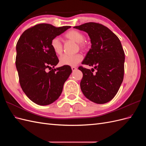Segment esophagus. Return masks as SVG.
<instances>
[{
    "instance_id": "obj_1",
    "label": "esophagus",
    "mask_w": 146,
    "mask_h": 146,
    "mask_svg": "<svg viewBox=\"0 0 146 146\" xmlns=\"http://www.w3.org/2000/svg\"><path fill=\"white\" fill-rule=\"evenodd\" d=\"M71 69L72 70V71H75V70H77V68H76V67H72Z\"/></svg>"
}]
</instances>
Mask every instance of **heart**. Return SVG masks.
I'll list each match as a JSON object with an SVG mask.
<instances>
[{
    "mask_svg": "<svg viewBox=\"0 0 146 146\" xmlns=\"http://www.w3.org/2000/svg\"><path fill=\"white\" fill-rule=\"evenodd\" d=\"M64 38L69 40H71L77 43L78 47L82 50H85L87 44L84 41L85 36L79 31L71 30L64 35ZM50 46L55 54L60 55L63 52V45L58 38H54L52 39ZM83 59V56L80 54L74 55H64L60 58V64L61 66H74L79 63Z\"/></svg>",
    "mask_w": 146,
    "mask_h": 146,
    "instance_id": "obj_1",
    "label": "heart"
}]
</instances>
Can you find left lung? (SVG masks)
I'll use <instances>...</instances> for the list:
<instances>
[{"mask_svg": "<svg viewBox=\"0 0 146 146\" xmlns=\"http://www.w3.org/2000/svg\"><path fill=\"white\" fill-rule=\"evenodd\" d=\"M74 28L86 32L91 39V48L82 64L97 70L94 74L92 69L78 68L83 73L81 90L94 103H107L116 96L123 81L125 54L121 42L108 28L99 23H88Z\"/></svg>", "mask_w": 146, "mask_h": 146, "instance_id": "8db88e82", "label": "left lung"}]
</instances>
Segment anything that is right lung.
<instances>
[{
	"label": "right lung",
	"instance_id": "obj_1",
	"mask_svg": "<svg viewBox=\"0 0 146 146\" xmlns=\"http://www.w3.org/2000/svg\"><path fill=\"white\" fill-rule=\"evenodd\" d=\"M69 28L38 24L24 31L17 42L16 66L20 85L38 105H47L58 99L72 72L69 66L54 68L59 60L50 46L53 38ZM47 68L51 70L47 72Z\"/></svg>",
	"mask_w": 146,
	"mask_h": 146
}]
</instances>
